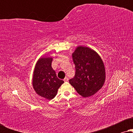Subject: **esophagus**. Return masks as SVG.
<instances>
[{
    "label": "esophagus",
    "mask_w": 133,
    "mask_h": 133,
    "mask_svg": "<svg viewBox=\"0 0 133 133\" xmlns=\"http://www.w3.org/2000/svg\"><path fill=\"white\" fill-rule=\"evenodd\" d=\"M63 81H64V82H68V77H65L64 79H63Z\"/></svg>",
    "instance_id": "obj_1"
}]
</instances>
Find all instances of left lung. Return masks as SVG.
<instances>
[{
  "instance_id": "obj_1",
  "label": "left lung",
  "mask_w": 133,
  "mask_h": 133,
  "mask_svg": "<svg viewBox=\"0 0 133 133\" xmlns=\"http://www.w3.org/2000/svg\"><path fill=\"white\" fill-rule=\"evenodd\" d=\"M76 74L69 82L83 97H90L101 90L105 81L104 64L98 53L87 46H79L72 54Z\"/></svg>"
}]
</instances>
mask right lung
<instances>
[{"label": "right lung", "instance_id": "add662e5", "mask_svg": "<svg viewBox=\"0 0 133 133\" xmlns=\"http://www.w3.org/2000/svg\"><path fill=\"white\" fill-rule=\"evenodd\" d=\"M52 57L43 56L36 63L32 76V85L38 95L51 100L57 95L58 89L64 81L58 79L51 66Z\"/></svg>", "mask_w": 133, "mask_h": 133}]
</instances>
